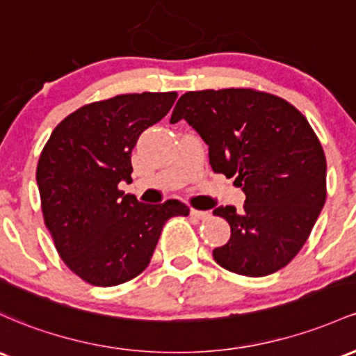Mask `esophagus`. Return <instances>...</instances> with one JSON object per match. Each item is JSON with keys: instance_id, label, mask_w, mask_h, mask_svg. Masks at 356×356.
Wrapping results in <instances>:
<instances>
[{"instance_id": "34e87169", "label": "esophagus", "mask_w": 356, "mask_h": 356, "mask_svg": "<svg viewBox=\"0 0 356 356\" xmlns=\"http://www.w3.org/2000/svg\"><path fill=\"white\" fill-rule=\"evenodd\" d=\"M191 214H193L194 218H197V220H209V218H211V213H209V211L191 209Z\"/></svg>"}]
</instances>
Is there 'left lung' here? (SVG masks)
<instances>
[{
  "mask_svg": "<svg viewBox=\"0 0 356 356\" xmlns=\"http://www.w3.org/2000/svg\"><path fill=\"white\" fill-rule=\"evenodd\" d=\"M186 120L209 147V163L245 193L241 211H213L232 228L213 250L220 267L247 277L280 270L309 238L326 202V157L309 121L282 97L252 88L179 97L170 123Z\"/></svg>",
  "mask_w": 356,
  "mask_h": 356,
  "instance_id": "1",
  "label": "left lung"
}]
</instances>
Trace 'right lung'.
<instances>
[{
	"label": "right lung",
	"instance_id": "1",
	"mask_svg": "<svg viewBox=\"0 0 356 356\" xmlns=\"http://www.w3.org/2000/svg\"><path fill=\"white\" fill-rule=\"evenodd\" d=\"M177 92L118 95L76 109L54 128L37 165L44 222L62 261L88 284L120 286L150 264L169 218L187 216L177 199L145 204L124 194L131 150L169 113Z\"/></svg>",
	"mask_w": 356,
	"mask_h": 356
}]
</instances>
